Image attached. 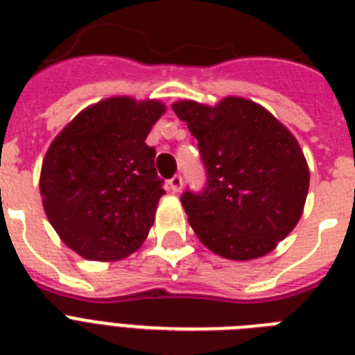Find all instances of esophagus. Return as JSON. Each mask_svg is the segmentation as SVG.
Returning a JSON list of instances; mask_svg holds the SVG:
<instances>
[{
    "label": "esophagus",
    "instance_id": "34e87169",
    "mask_svg": "<svg viewBox=\"0 0 355 355\" xmlns=\"http://www.w3.org/2000/svg\"><path fill=\"white\" fill-rule=\"evenodd\" d=\"M182 184H184V180H182V177H180V175H175V177L169 180V186H171V189L175 191V193H178V191L182 189Z\"/></svg>",
    "mask_w": 355,
    "mask_h": 355
}]
</instances>
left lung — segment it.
Wrapping results in <instances>:
<instances>
[{
  "instance_id": "left-lung-1",
  "label": "left lung",
  "mask_w": 355,
  "mask_h": 355,
  "mask_svg": "<svg viewBox=\"0 0 355 355\" xmlns=\"http://www.w3.org/2000/svg\"><path fill=\"white\" fill-rule=\"evenodd\" d=\"M197 138L206 173L200 191L180 195L197 237L228 259L265 256L302 216L309 171L300 145L278 119L247 99L217 107L173 105Z\"/></svg>"
}]
</instances>
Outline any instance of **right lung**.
<instances>
[{
	"instance_id": "obj_1",
	"label": "right lung",
	"mask_w": 355,
	"mask_h": 355,
	"mask_svg": "<svg viewBox=\"0 0 355 355\" xmlns=\"http://www.w3.org/2000/svg\"><path fill=\"white\" fill-rule=\"evenodd\" d=\"M158 101L112 97L86 108L58 134L42 164L44 210L71 250L110 261L134 252L155 221L164 180L147 134Z\"/></svg>"
}]
</instances>
